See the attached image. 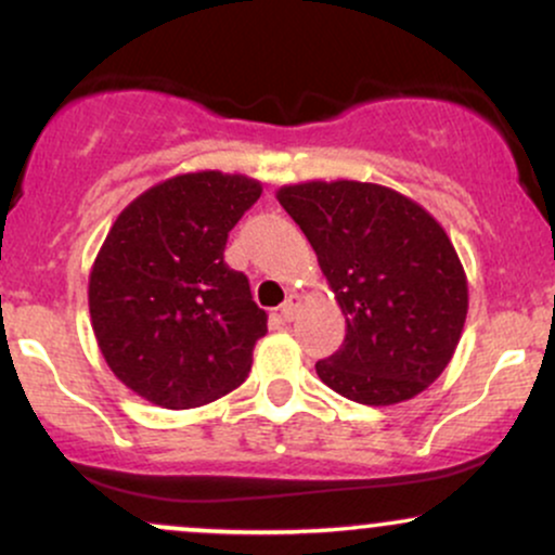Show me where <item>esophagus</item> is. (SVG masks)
Masks as SVG:
<instances>
[{"mask_svg": "<svg viewBox=\"0 0 555 555\" xmlns=\"http://www.w3.org/2000/svg\"><path fill=\"white\" fill-rule=\"evenodd\" d=\"M299 305H302V297L299 295H295V292H292L289 297H286V302L282 305V318L286 323H292L297 318V313H299Z\"/></svg>", "mask_w": 555, "mask_h": 555, "instance_id": "esophagus-1", "label": "esophagus"}]
</instances>
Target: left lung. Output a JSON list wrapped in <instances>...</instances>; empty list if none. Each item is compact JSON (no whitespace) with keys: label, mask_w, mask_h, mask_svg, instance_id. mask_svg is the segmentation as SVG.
<instances>
[{"label":"left lung","mask_w":555,"mask_h":555,"mask_svg":"<svg viewBox=\"0 0 555 555\" xmlns=\"http://www.w3.org/2000/svg\"><path fill=\"white\" fill-rule=\"evenodd\" d=\"M276 197L347 318L339 352L315 362L318 378L371 406L425 391L454 358L467 318V276L443 227L373 182L286 184Z\"/></svg>","instance_id":"obj_1"}]
</instances>
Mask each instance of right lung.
<instances>
[{"label":"right lung","mask_w":555,"mask_h":555,"mask_svg":"<svg viewBox=\"0 0 555 555\" xmlns=\"http://www.w3.org/2000/svg\"><path fill=\"white\" fill-rule=\"evenodd\" d=\"M260 182L193 171L138 195L106 234L88 308L106 365L151 404L190 410L247 378L266 310L224 260Z\"/></svg>","instance_id":"right-lung-1"}]
</instances>
